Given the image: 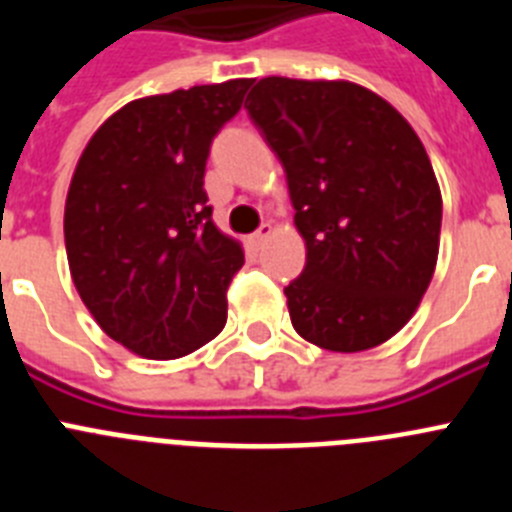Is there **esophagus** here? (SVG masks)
<instances>
[{"label": "esophagus", "instance_id": "obj_1", "mask_svg": "<svg viewBox=\"0 0 512 512\" xmlns=\"http://www.w3.org/2000/svg\"><path fill=\"white\" fill-rule=\"evenodd\" d=\"M271 233H274V225L264 223L259 230H256V233L251 235V243H253V246H261V243H264Z\"/></svg>", "mask_w": 512, "mask_h": 512}]
</instances>
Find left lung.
Here are the masks:
<instances>
[{
	"label": "left lung",
	"instance_id": "8db88e82",
	"mask_svg": "<svg viewBox=\"0 0 512 512\" xmlns=\"http://www.w3.org/2000/svg\"><path fill=\"white\" fill-rule=\"evenodd\" d=\"M248 117L282 161L307 264L284 287L305 341L354 354L392 338L431 284L441 189L408 120L351 81L269 76Z\"/></svg>",
	"mask_w": 512,
	"mask_h": 512
}]
</instances>
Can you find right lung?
<instances>
[{
  "label": "right lung",
  "instance_id": "obj_1",
  "mask_svg": "<svg viewBox=\"0 0 512 512\" xmlns=\"http://www.w3.org/2000/svg\"><path fill=\"white\" fill-rule=\"evenodd\" d=\"M248 87L135 99L76 164L63 212L71 279L99 328L133 354L179 359L223 330L243 248L212 223L205 166Z\"/></svg>",
  "mask_w": 512,
  "mask_h": 512
}]
</instances>
